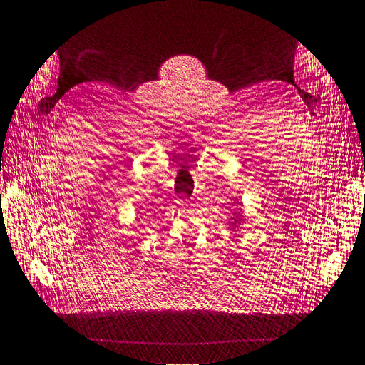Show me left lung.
Returning <instances> with one entry per match:
<instances>
[{"label": "left lung", "instance_id": "1", "mask_svg": "<svg viewBox=\"0 0 365 365\" xmlns=\"http://www.w3.org/2000/svg\"><path fill=\"white\" fill-rule=\"evenodd\" d=\"M232 215H234V217H232L234 222H231V225H232V227H237V225H240L242 222V216L240 213H237V212H234Z\"/></svg>", "mask_w": 365, "mask_h": 365}]
</instances>
